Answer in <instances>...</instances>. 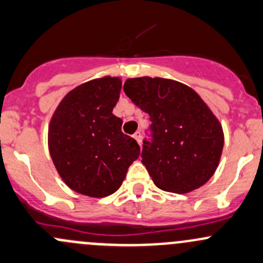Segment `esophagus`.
<instances>
[{
	"mask_svg": "<svg viewBox=\"0 0 263 263\" xmlns=\"http://www.w3.org/2000/svg\"><path fill=\"white\" fill-rule=\"evenodd\" d=\"M134 139L137 141V143H139V145H141V132L140 131H137L136 134L134 135Z\"/></svg>",
	"mask_w": 263,
	"mask_h": 263,
	"instance_id": "34e87169",
	"label": "esophagus"
}]
</instances>
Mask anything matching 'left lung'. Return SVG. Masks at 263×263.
Segmentation results:
<instances>
[{"label":"left lung","mask_w":263,"mask_h":263,"mask_svg":"<svg viewBox=\"0 0 263 263\" xmlns=\"http://www.w3.org/2000/svg\"><path fill=\"white\" fill-rule=\"evenodd\" d=\"M123 90L153 122V142H143L141 162L155 185L176 194L203 186L224 145L222 124L208 104L186 84L160 77L129 78Z\"/></svg>","instance_id":"left-lung-1"}]
</instances>
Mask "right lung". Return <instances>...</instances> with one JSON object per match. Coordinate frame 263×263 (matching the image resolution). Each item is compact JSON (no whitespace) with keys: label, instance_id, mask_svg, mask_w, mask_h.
<instances>
[{"label":"right lung","instance_id":"1","mask_svg":"<svg viewBox=\"0 0 263 263\" xmlns=\"http://www.w3.org/2000/svg\"><path fill=\"white\" fill-rule=\"evenodd\" d=\"M121 88L118 77L92 79L66 93L52 113L49 153L63 181L79 194L104 198L117 192L140 155L112 113Z\"/></svg>","mask_w":263,"mask_h":263}]
</instances>
